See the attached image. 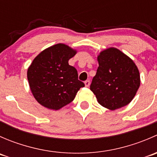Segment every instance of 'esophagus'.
<instances>
[{
	"instance_id": "esophagus-1",
	"label": "esophagus",
	"mask_w": 157,
	"mask_h": 157,
	"mask_svg": "<svg viewBox=\"0 0 157 157\" xmlns=\"http://www.w3.org/2000/svg\"><path fill=\"white\" fill-rule=\"evenodd\" d=\"M84 84H85V86H86V87H88V86H90V80H86V81H85Z\"/></svg>"
}]
</instances>
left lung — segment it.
<instances>
[{"mask_svg": "<svg viewBox=\"0 0 157 157\" xmlns=\"http://www.w3.org/2000/svg\"><path fill=\"white\" fill-rule=\"evenodd\" d=\"M97 71L90 90L102 106L115 110L128 105L140 87L139 70L131 58L116 48H106L97 56Z\"/></svg>", "mask_w": 157, "mask_h": 157, "instance_id": "obj_1", "label": "left lung"}]
</instances>
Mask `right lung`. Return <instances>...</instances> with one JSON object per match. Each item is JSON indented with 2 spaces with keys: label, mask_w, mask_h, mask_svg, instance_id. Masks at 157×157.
Wrapping results in <instances>:
<instances>
[{
  "label": "right lung",
  "mask_w": 157,
  "mask_h": 157,
  "mask_svg": "<svg viewBox=\"0 0 157 157\" xmlns=\"http://www.w3.org/2000/svg\"><path fill=\"white\" fill-rule=\"evenodd\" d=\"M77 53L63 43L45 48L33 59L27 70L29 85L36 100L45 108L58 110L72 102L84 83L78 80L68 61Z\"/></svg>",
  "instance_id": "1"
}]
</instances>
